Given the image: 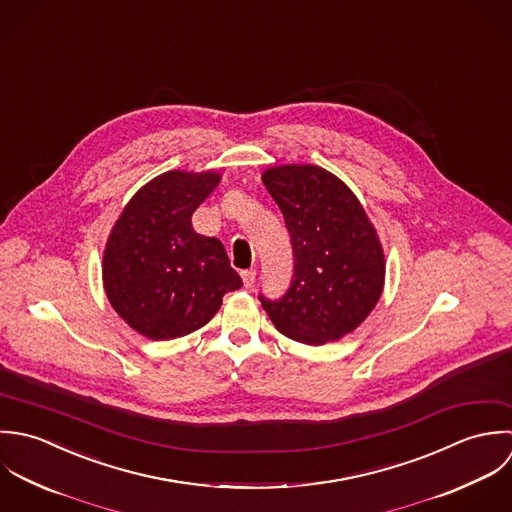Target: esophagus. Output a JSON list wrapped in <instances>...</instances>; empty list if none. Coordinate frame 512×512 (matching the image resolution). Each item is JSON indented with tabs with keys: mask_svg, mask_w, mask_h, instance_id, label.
<instances>
[{
	"mask_svg": "<svg viewBox=\"0 0 512 512\" xmlns=\"http://www.w3.org/2000/svg\"><path fill=\"white\" fill-rule=\"evenodd\" d=\"M241 279H243L245 289H251V287L255 285V279H257L255 269H247V271H243V273H241Z\"/></svg>",
	"mask_w": 512,
	"mask_h": 512,
	"instance_id": "34e87169",
	"label": "esophagus"
}]
</instances>
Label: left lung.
I'll return each mask as SVG.
<instances>
[{
  "label": "left lung",
  "mask_w": 512,
  "mask_h": 512,
  "mask_svg": "<svg viewBox=\"0 0 512 512\" xmlns=\"http://www.w3.org/2000/svg\"><path fill=\"white\" fill-rule=\"evenodd\" d=\"M293 247V279L279 299L259 295L285 336L324 344L352 332L384 289V253L356 196L318 166H279L263 174Z\"/></svg>",
  "instance_id": "8db88e82"
}]
</instances>
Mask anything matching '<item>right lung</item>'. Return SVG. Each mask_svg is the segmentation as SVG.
Instances as JSON below:
<instances>
[{"label":"right lung","instance_id":"obj_1","mask_svg":"<svg viewBox=\"0 0 512 512\" xmlns=\"http://www.w3.org/2000/svg\"><path fill=\"white\" fill-rule=\"evenodd\" d=\"M219 184L215 172H166L120 213L103 259L112 308L140 334L170 340L211 320L243 281L215 237L194 231L192 215Z\"/></svg>","mask_w":512,"mask_h":512}]
</instances>
